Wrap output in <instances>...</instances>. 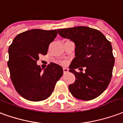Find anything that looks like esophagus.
<instances>
[{
  "label": "esophagus",
  "mask_w": 123,
  "mask_h": 123,
  "mask_svg": "<svg viewBox=\"0 0 123 123\" xmlns=\"http://www.w3.org/2000/svg\"><path fill=\"white\" fill-rule=\"evenodd\" d=\"M63 73H67L69 71V69H68V68H63Z\"/></svg>",
  "instance_id": "esophagus-1"
}]
</instances>
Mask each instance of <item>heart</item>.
Returning a JSON list of instances; mask_svg holds the SVG:
<instances>
[{"label":"heart","mask_w":123,"mask_h":123,"mask_svg":"<svg viewBox=\"0 0 123 123\" xmlns=\"http://www.w3.org/2000/svg\"><path fill=\"white\" fill-rule=\"evenodd\" d=\"M62 64H64V63H65V62H62Z\"/></svg>","instance_id":"b5f03b06"}]
</instances>
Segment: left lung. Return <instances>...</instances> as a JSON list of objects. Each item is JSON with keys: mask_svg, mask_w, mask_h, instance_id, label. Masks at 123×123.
<instances>
[{"mask_svg": "<svg viewBox=\"0 0 123 123\" xmlns=\"http://www.w3.org/2000/svg\"><path fill=\"white\" fill-rule=\"evenodd\" d=\"M57 31L62 37L75 44V58L69 65V71L75 76L74 83L69 86L71 94L82 100L98 97L107 88L112 77L115 58L111 43L100 31L88 27ZM80 67L86 68L85 73L75 71Z\"/></svg>", "mask_w": 123, "mask_h": 123, "instance_id": "obj_1", "label": "left lung"}]
</instances>
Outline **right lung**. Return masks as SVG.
Segmentation results:
<instances>
[{
  "label": "right lung",
  "mask_w": 123,
  "mask_h": 123,
  "mask_svg": "<svg viewBox=\"0 0 123 123\" xmlns=\"http://www.w3.org/2000/svg\"><path fill=\"white\" fill-rule=\"evenodd\" d=\"M56 30L31 29L19 34L9 46L8 67L14 88L25 99L38 102L48 98L63 75V68L50 63L43 71L37 61L46 55L57 36Z\"/></svg>",
  "instance_id": "add662e5"
}]
</instances>
